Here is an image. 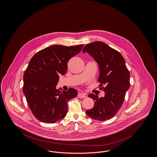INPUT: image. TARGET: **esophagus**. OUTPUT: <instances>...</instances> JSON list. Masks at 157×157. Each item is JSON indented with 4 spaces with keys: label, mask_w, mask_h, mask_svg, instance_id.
<instances>
[{
    "label": "esophagus",
    "mask_w": 157,
    "mask_h": 157,
    "mask_svg": "<svg viewBox=\"0 0 157 157\" xmlns=\"http://www.w3.org/2000/svg\"><path fill=\"white\" fill-rule=\"evenodd\" d=\"M78 97L80 98H85L86 97V94L85 93H83V92H79L78 93Z\"/></svg>",
    "instance_id": "obj_1"
}]
</instances>
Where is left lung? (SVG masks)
Instances as JSON below:
<instances>
[{
	"instance_id": "obj_1",
	"label": "left lung",
	"mask_w": 157,
	"mask_h": 157,
	"mask_svg": "<svg viewBox=\"0 0 157 157\" xmlns=\"http://www.w3.org/2000/svg\"><path fill=\"white\" fill-rule=\"evenodd\" d=\"M92 56L99 65L100 90L104 97L94 94L88 97L94 99V107L86 114L94 120L106 121L113 118L123 104L126 91L130 87V74L124 57L118 51L102 42H95L85 46L83 53Z\"/></svg>"
}]
</instances>
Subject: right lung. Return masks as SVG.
Returning a JSON list of instances; mask_svg holds the SVG:
<instances>
[{
  "label": "right lung",
  "mask_w": 157,
  "mask_h": 157,
  "mask_svg": "<svg viewBox=\"0 0 157 157\" xmlns=\"http://www.w3.org/2000/svg\"><path fill=\"white\" fill-rule=\"evenodd\" d=\"M83 45L75 46L52 45L37 52L31 58L23 75V92L37 120L52 124L63 118L67 102L76 97L74 88L61 91L56 88L60 74L67 71V62L80 52Z\"/></svg>",
  "instance_id": "1"
}]
</instances>
